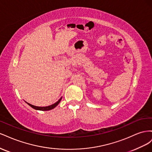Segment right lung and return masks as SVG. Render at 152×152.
Wrapping results in <instances>:
<instances>
[{
	"instance_id": "obj_1",
	"label": "right lung",
	"mask_w": 152,
	"mask_h": 152,
	"mask_svg": "<svg viewBox=\"0 0 152 152\" xmlns=\"http://www.w3.org/2000/svg\"><path fill=\"white\" fill-rule=\"evenodd\" d=\"M62 99V97L59 99L57 102H56L55 103L51 104V105H49V106H48V107H36V106H34V105H32L30 103H28L27 102H26L27 104H28L30 107H31L32 108H34L35 110H41V111H48V110H52L53 108H54L55 107H56V106L59 103V102H61V100Z\"/></svg>"
}]
</instances>
